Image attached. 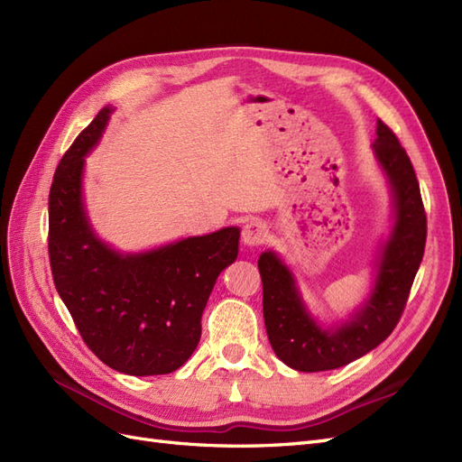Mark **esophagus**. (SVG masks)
<instances>
[{"label":"esophagus","instance_id":"34e87169","mask_svg":"<svg viewBox=\"0 0 462 462\" xmlns=\"http://www.w3.org/2000/svg\"><path fill=\"white\" fill-rule=\"evenodd\" d=\"M268 241V226L262 219L248 221L243 227V243L246 246H260Z\"/></svg>","mask_w":462,"mask_h":462}]
</instances>
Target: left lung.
Segmentation results:
<instances>
[{
  "label": "left lung",
  "mask_w": 462,
  "mask_h": 462,
  "mask_svg": "<svg viewBox=\"0 0 462 462\" xmlns=\"http://www.w3.org/2000/svg\"><path fill=\"white\" fill-rule=\"evenodd\" d=\"M375 158L389 179L395 226L377 263L375 285L365 306L337 329H321L306 312L287 265L273 253L258 260L263 289V321L273 353L299 372H326L370 353L395 329L424 256L426 209L407 152L377 119Z\"/></svg>",
  "instance_id": "obj_1"
}]
</instances>
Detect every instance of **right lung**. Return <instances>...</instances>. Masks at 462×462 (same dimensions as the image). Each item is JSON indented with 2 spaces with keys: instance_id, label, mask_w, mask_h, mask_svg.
<instances>
[{
  "instance_id": "obj_1",
  "label": "right lung",
  "mask_w": 462,
  "mask_h": 462,
  "mask_svg": "<svg viewBox=\"0 0 462 462\" xmlns=\"http://www.w3.org/2000/svg\"><path fill=\"white\" fill-rule=\"evenodd\" d=\"M111 111H97L55 170L48 231L53 283L104 365L131 375L170 374L197 348L208 297L236 260L241 231L226 227L143 254H119L97 239L82 206L80 177Z\"/></svg>"
}]
</instances>
